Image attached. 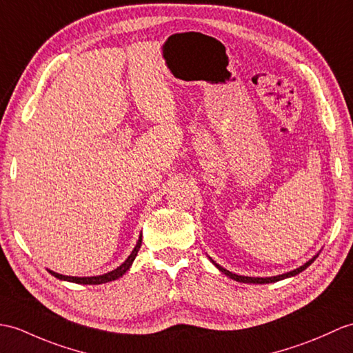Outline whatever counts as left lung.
Wrapping results in <instances>:
<instances>
[{"label":"left lung","mask_w":353,"mask_h":353,"mask_svg":"<svg viewBox=\"0 0 353 353\" xmlns=\"http://www.w3.org/2000/svg\"><path fill=\"white\" fill-rule=\"evenodd\" d=\"M317 256H319V252L316 254V256H314L313 259H310V260L307 261V263H304V265L299 266V268H296V269L290 270V272H285V274H281V275H275V276H265V278H261V276H245V275H236V274L230 272V270H227L225 268L219 266V265L216 263V261L212 260V257H209V259H210L212 263H214V265L219 269V272H223L224 275H227L228 278H232V280H234V281H239V283H248V284H269V283H276V281L285 280V278H290V276H294V275L301 274L302 270H305L311 263H313V261L317 259Z\"/></svg>","instance_id":"8db88e82"}]
</instances>
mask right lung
<instances>
[{"mask_svg": "<svg viewBox=\"0 0 353 353\" xmlns=\"http://www.w3.org/2000/svg\"><path fill=\"white\" fill-rule=\"evenodd\" d=\"M141 242H143V234L139 233V237L137 241V245L134 247L132 252L129 254V257L123 261V263L117 268L111 270V272H106L103 275H96V276H68V275H61V274H57L54 272V270L48 269V272L54 275L55 278H59V280L61 281H69V283H77V284H103V283H110V281H114V280H119L120 276L125 275L129 268L132 266L134 260L137 257V254L139 251V248H141Z\"/></svg>", "mask_w": 353, "mask_h": 353, "instance_id": "add662e5", "label": "right lung"}]
</instances>
